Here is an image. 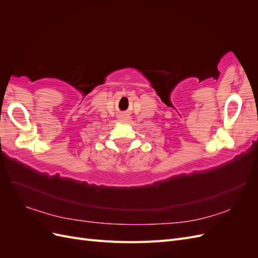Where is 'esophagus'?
Segmentation results:
<instances>
[{"mask_svg":"<svg viewBox=\"0 0 258 258\" xmlns=\"http://www.w3.org/2000/svg\"><path fill=\"white\" fill-rule=\"evenodd\" d=\"M132 119V117L129 114H119L118 115V120H120L121 122H130Z\"/></svg>","mask_w":258,"mask_h":258,"instance_id":"1","label":"esophagus"}]
</instances>
